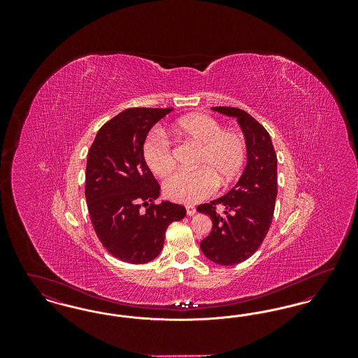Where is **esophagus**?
<instances>
[{
	"label": "esophagus",
	"instance_id": "esophagus-1",
	"mask_svg": "<svg viewBox=\"0 0 358 358\" xmlns=\"http://www.w3.org/2000/svg\"><path fill=\"white\" fill-rule=\"evenodd\" d=\"M185 208H187V216H193V215L196 213V206H193V205H187Z\"/></svg>",
	"mask_w": 358,
	"mask_h": 358
}]
</instances>
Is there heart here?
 Here are the masks:
<instances>
[{
    "label": "heart",
    "instance_id": "heart-1",
    "mask_svg": "<svg viewBox=\"0 0 358 358\" xmlns=\"http://www.w3.org/2000/svg\"><path fill=\"white\" fill-rule=\"evenodd\" d=\"M173 133L199 148L194 166L197 171H178L164 182V194L176 203L194 204L210 196L217 181L229 184L245 161L243 136L232 130H222L220 123L209 115L192 114L176 122ZM142 155L148 168L158 177L174 169L171 145L159 136H150L143 143Z\"/></svg>",
    "mask_w": 358,
    "mask_h": 358
}]
</instances>
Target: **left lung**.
<instances>
[{
    "label": "left lung",
    "mask_w": 358,
    "mask_h": 358,
    "mask_svg": "<svg viewBox=\"0 0 358 358\" xmlns=\"http://www.w3.org/2000/svg\"><path fill=\"white\" fill-rule=\"evenodd\" d=\"M212 110L238 120L245 139L247 162L235 187L197 208L213 224L200 248L210 262L234 266L254 255L270 229L278 194V159L271 136L248 113L235 107ZM216 204L224 206V215L215 212Z\"/></svg>",
    "instance_id": "1"
}]
</instances>
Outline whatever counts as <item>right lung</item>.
<instances>
[{
  "mask_svg": "<svg viewBox=\"0 0 358 358\" xmlns=\"http://www.w3.org/2000/svg\"><path fill=\"white\" fill-rule=\"evenodd\" d=\"M171 111L139 107L122 111L103 124L87 155L90 219L103 247L126 263L155 259L169 224L187 215L182 205L165 200L154 204L161 187L142 155L149 131Z\"/></svg>",
  "mask_w": 358,
  "mask_h": 358,
  "instance_id": "obj_1",
  "label": "right lung"
}]
</instances>
